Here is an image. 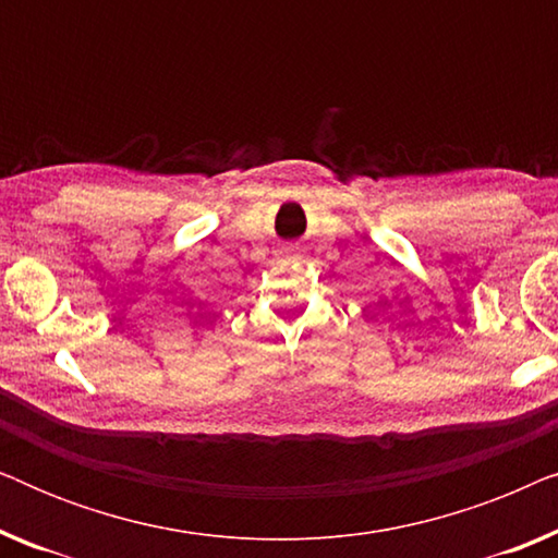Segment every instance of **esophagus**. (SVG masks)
Returning <instances> with one entry per match:
<instances>
[{"label":"esophagus","mask_w":558,"mask_h":558,"mask_svg":"<svg viewBox=\"0 0 558 558\" xmlns=\"http://www.w3.org/2000/svg\"><path fill=\"white\" fill-rule=\"evenodd\" d=\"M287 256H289V258H292V256H294V251H292V248H287Z\"/></svg>","instance_id":"esophagus-1"}]
</instances>
